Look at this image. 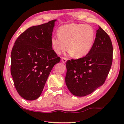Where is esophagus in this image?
<instances>
[{"mask_svg":"<svg viewBox=\"0 0 124 124\" xmlns=\"http://www.w3.org/2000/svg\"><path fill=\"white\" fill-rule=\"evenodd\" d=\"M67 58H66V57H62V62L64 63H66V61H67Z\"/></svg>","mask_w":124,"mask_h":124,"instance_id":"1","label":"esophagus"}]
</instances>
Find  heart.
<instances>
[{
    "label": "heart",
    "instance_id": "1",
    "mask_svg": "<svg viewBox=\"0 0 124 124\" xmlns=\"http://www.w3.org/2000/svg\"><path fill=\"white\" fill-rule=\"evenodd\" d=\"M58 35L51 39L53 49L60 54L66 50L75 58H81L89 53L93 46L95 32L92 26L71 23L62 26Z\"/></svg>",
    "mask_w": 124,
    "mask_h": 124
}]
</instances>
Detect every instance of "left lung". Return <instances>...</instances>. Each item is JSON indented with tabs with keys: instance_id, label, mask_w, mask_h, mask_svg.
I'll return each mask as SVG.
<instances>
[{
	"instance_id": "8db88e82",
	"label": "left lung",
	"mask_w": 124,
	"mask_h": 124,
	"mask_svg": "<svg viewBox=\"0 0 124 124\" xmlns=\"http://www.w3.org/2000/svg\"><path fill=\"white\" fill-rule=\"evenodd\" d=\"M111 39L100 26L91 50L86 55L66 62V85L73 95L84 97L104 83L112 63Z\"/></svg>"
}]
</instances>
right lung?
Instances as JSON below:
<instances>
[{"label":"right lung","mask_w":124,"mask_h":124,"mask_svg":"<svg viewBox=\"0 0 124 124\" xmlns=\"http://www.w3.org/2000/svg\"><path fill=\"white\" fill-rule=\"evenodd\" d=\"M55 21L27 29L12 48L10 73L16 89L26 100L40 96L50 71L61 60L51 44Z\"/></svg>","instance_id":"add662e5"}]
</instances>
